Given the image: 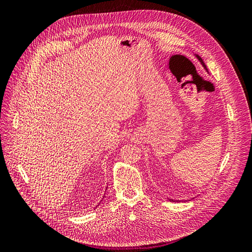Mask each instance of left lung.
<instances>
[{"mask_svg":"<svg viewBox=\"0 0 252 252\" xmlns=\"http://www.w3.org/2000/svg\"><path fill=\"white\" fill-rule=\"evenodd\" d=\"M196 58H197V59H199V61H200V62H201V63H202V65H203V67H204V68H205V69H206V70H207V68H206V65H205V64H204V62H203V60H202V59H201V57H200V56H196ZM170 201H172V202H174V201H173V200H170Z\"/></svg>","mask_w":252,"mask_h":252,"instance_id":"8db88e82","label":"left lung"}]
</instances>
